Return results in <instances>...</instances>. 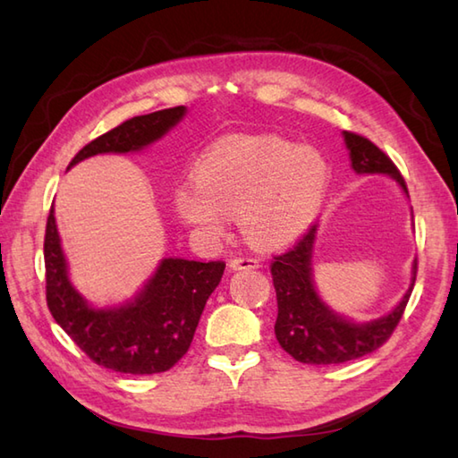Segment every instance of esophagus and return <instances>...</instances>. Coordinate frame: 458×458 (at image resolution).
I'll return each instance as SVG.
<instances>
[{
    "mask_svg": "<svg viewBox=\"0 0 458 458\" xmlns=\"http://www.w3.org/2000/svg\"><path fill=\"white\" fill-rule=\"evenodd\" d=\"M258 267H261V266H259V259H256V258H236L230 261V269H234V271L258 269Z\"/></svg>",
    "mask_w": 458,
    "mask_h": 458,
    "instance_id": "34e87169",
    "label": "esophagus"
}]
</instances>
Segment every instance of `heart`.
<instances>
[{
    "label": "heart",
    "instance_id": "heart-1",
    "mask_svg": "<svg viewBox=\"0 0 458 458\" xmlns=\"http://www.w3.org/2000/svg\"><path fill=\"white\" fill-rule=\"evenodd\" d=\"M330 187L328 161L315 149L281 138H232L202 155L194 181L173 194L174 216L210 240L238 214L256 248L297 240L323 210Z\"/></svg>",
    "mask_w": 458,
    "mask_h": 458
}]
</instances>
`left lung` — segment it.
Listing matches in <instances>:
<instances>
[{
  "instance_id": "8db88e82",
  "label": "left lung",
  "mask_w": 458,
  "mask_h": 458,
  "mask_svg": "<svg viewBox=\"0 0 458 458\" xmlns=\"http://www.w3.org/2000/svg\"><path fill=\"white\" fill-rule=\"evenodd\" d=\"M350 163L358 174H387L410 199L405 181L395 165L362 135L343 131ZM413 216V214H411ZM318 224H315L297 246L276 258L271 277L277 295L276 338L287 354L303 364H343L362 358L382 346L400 323L415 285L417 259L411 267V284L390 313L364 323L330 309L318 295L313 279V258Z\"/></svg>"
}]
</instances>
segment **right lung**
<instances>
[{
  "label": "right lung",
  "instance_id": "obj_1",
  "mask_svg": "<svg viewBox=\"0 0 458 458\" xmlns=\"http://www.w3.org/2000/svg\"><path fill=\"white\" fill-rule=\"evenodd\" d=\"M187 115V106L138 115L82 148L68 165L94 155L138 153L163 140ZM224 261L163 258L153 276L131 299L94 307L72 285L58 236L55 207L47 220V305L76 346L98 366L122 374L167 372L187 354L204 305L218 287Z\"/></svg>",
  "mask_w": 458,
  "mask_h": 458
}]
</instances>
